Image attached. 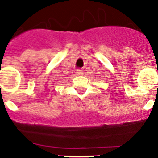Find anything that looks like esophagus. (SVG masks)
<instances>
[{"label":"esophagus","mask_w":158,"mask_h":158,"mask_svg":"<svg viewBox=\"0 0 158 158\" xmlns=\"http://www.w3.org/2000/svg\"><path fill=\"white\" fill-rule=\"evenodd\" d=\"M76 74H78V75H82V74H84V71H83L82 69H77V70H76Z\"/></svg>","instance_id":"1"}]
</instances>
